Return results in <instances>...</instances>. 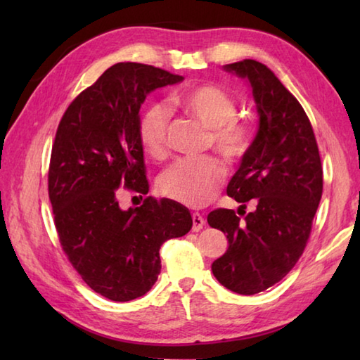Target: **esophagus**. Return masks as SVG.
<instances>
[{
	"label": "esophagus",
	"instance_id": "obj_1",
	"mask_svg": "<svg viewBox=\"0 0 360 360\" xmlns=\"http://www.w3.org/2000/svg\"><path fill=\"white\" fill-rule=\"evenodd\" d=\"M192 219H193V231H195V232L201 231L202 226L205 224V221H204L202 215H200V213H193V215H192Z\"/></svg>",
	"mask_w": 360,
	"mask_h": 360
}]
</instances>
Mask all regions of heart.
<instances>
[{
	"label": "heart",
	"mask_w": 360,
	"mask_h": 360,
	"mask_svg": "<svg viewBox=\"0 0 360 360\" xmlns=\"http://www.w3.org/2000/svg\"><path fill=\"white\" fill-rule=\"evenodd\" d=\"M190 116L212 129V145L219 155L235 160L246 153L250 131L236 119V102L226 89L217 85H200L176 97ZM170 112L162 103L150 105L139 122V141L148 156L162 159L168 148ZM226 178V168L213 158L182 159L160 176L159 188L167 198L188 207H202L215 198Z\"/></svg>",
	"instance_id": "b5f03b06"
}]
</instances>
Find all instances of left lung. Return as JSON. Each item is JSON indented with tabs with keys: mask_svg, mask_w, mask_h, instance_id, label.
Instances as JSON below:
<instances>
[{
	"mask_svg": "<svg viewBox=\"0 0 360 360\" xmlns=\"http://www.w3.org/2000/svg\"><path fill=\"white\" fill-rule=\"evenodd\" d=\"M223 68L249 83L257 106V136L227 186L241 209L254 200L255 210L243 221L233 210L209 213V224L229 241L212 272L224 288L252 295L286 277L302 257L322 198L323 172L307 112L269 68L255 60Z\"/></svg>",
	"mask_w": 360,
	"mask_h": 360,
	"instance_id": "left-lung-1",
	"label": "left lung"
}]
</instances>
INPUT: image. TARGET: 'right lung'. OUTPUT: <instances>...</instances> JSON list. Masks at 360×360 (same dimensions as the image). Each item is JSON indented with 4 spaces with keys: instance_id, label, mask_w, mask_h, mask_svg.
<instances>
[{
    "instance_id": "add662e5",
    "label": "right lung",
    "mask_w": 360,
    "mask_h": 360,
    "mask_svg": "<svg viewBox=\"0 0 360 360\" xmlns=\"http://www.w3.org/2000/svg\"><path fill=\"white\" fill-rule=\"evenodd\" d=\"M184 80L142 63H116L68 106L52 145L49 200L60 243L83 281L112 302L147 294L160 272L159 249L192 229L173 200L148 196L120 209L122 187L147 195L141 106L158 88Z\"/></svg>"
}]
</instances>
